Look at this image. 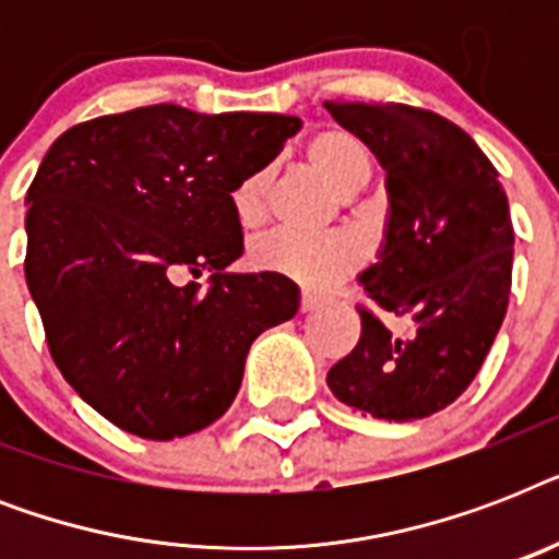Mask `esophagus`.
Instances as JSON below:
<instances>
[{
	"mask_svg": "<svg viewBox=\"0 0 559 559\" xmlns=\"http://www.w3.org/2000/svg\"><path fill=\"white\" fill-rule=\"evenodd\" d=\"M301 313H313V310H319V307H322V298H316V296H310V293H305V296H301Z\"/></svg>",
	"mask_w": 559,
	"mask_h": 559,
	"instance_id": "obj_1",
	"label": "esophagus"
}]
</instances>
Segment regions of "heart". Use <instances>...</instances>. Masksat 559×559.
Instances as JSON below:
<instances>
[{"label": "heart", "instance_id": "1", "mask_svg": "<svg viewBox=\"0 0 559 559\" xmlns=\"http://www.w3.org/2000/svg\"><path fill=\"white\" fill-rule=\"evenodd\" d=\"M307 162L331 182L336 191L350 193L368 182L373 170V156L368 144L350 130L324 127L307 142ZM270 197V170H254L231 191V209L243 228L261 226L266 217ZM362 246L350 235L298 237L289 231H272L261 237L249 252L254 270L272 272L310 289L333 287L336 281L357 270L362 263Z\"/></svg>", "mask_w": 559, "mask_h": 559}]
</instances>
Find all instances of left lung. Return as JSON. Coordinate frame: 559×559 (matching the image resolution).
<instances>
[{
    "label": "left lung",
    "mask_w": 559,
    "mask_h": 559,
    "mask_svg": "<svg viewBox=\"0 0 559 559\" xmlns=\"http://www.w3.org/2000/svg\"><path fill=\"white\" fill-rule=\"evenodd\" d=\"M389 177V231L362 272L357 348L328 371L333 397L406 424L441 412L476 380L511 296L513 226L481 147L432 109L324 100ZM394 321H406L403 332Z\"/></svg>",
    "instance_id": "left-lung-1"
}]
</instances>
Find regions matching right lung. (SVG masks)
<instances>
[{
	"mask_svg": "<svg viewBox=\"0 0 559 559\" xmlns=\"http://www.w3.org/2000/svg\"><path fill=\"white\" fill-rule=\"evenodd\" d=\"M301 121L177 104L69 127L28 188L25 281L66 382L109 424L170 441L231 406L249 345L298 287L226 272L243 254L231 191ZM210 272L205 285L188 282Z\"/></svg>",
	"mask_w": 559,
	"mask_h": 559,
	"instance_id": "1",
	"label": "right lung"
}]
</instances>
